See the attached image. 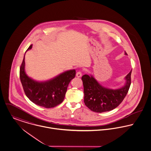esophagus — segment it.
Returning a JSON list of instances; mask_svg holds the SVG:
<instances>
[{
  "label": "esophagus",
  "mask_w": 151,
  "mask_h": 151,
  "mask_svg": "<svg viewBox=\"0 0 151 151\" xmlns=\"http://www.w3.org/2000/svg\"><path fill=\"white\" fill-rule=\"evenodd\" d=\"M76 77H78V78H81V76H82V73H81V71H78V72L76 73Z\"/></svg>",
  "instance_id": "esophagus-1"
}]
</instances>
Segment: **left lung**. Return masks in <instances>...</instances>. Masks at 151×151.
<instances>
[{"mask_svg":"<svg viewBox=\"0 0 151 151\" xmlns=\"http://www.w3.org/2000/svg\"><path fill=\"white\" fill-rule=\"evenodd\" d=\"M125 55H128L125 51ZM132 70L125 76V84L113 90L102 86L92 75L81 77L84 87V102L91 111L103 113L111 111L119 106L128 93L131 84Z\"/></svg>","mask_w":151,"mask_h":151,"instance_id":"obj_1","label":"left lung"}]
</instances>
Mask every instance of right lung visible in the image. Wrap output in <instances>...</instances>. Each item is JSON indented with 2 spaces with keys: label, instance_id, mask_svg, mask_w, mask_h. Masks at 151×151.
I'll return each instance as SVG.
<instances>
[{
  "label": "right lung",
  "instance_id": "1",
  "mask_svg": "<svg viewBox=\"0 0 151 151\" xmlns=\"http://www.w3.org/2000/svg\"><path fill=\"white\" fill-rule=\"evenodd\" d=\"M32 48V45L26 51ZM24 66V56L20 67V79L26 95L32 102L45 108H52L63 101L68 86L75 77V70H67L47 81H38L27 75Z\"/></svg>",
  "mask_w": 151,
  "mask_h": 151
}]
</instances>
